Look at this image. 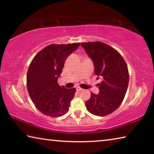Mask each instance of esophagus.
I'll use <instances>...</instances> for the list:
<instances>
[{
  "label": "esophagus",
  "instance_id": "1",
  "mask_svg": "<svg viewBox=\"0 0 154 154\" xmlns=\"http://www.w3.org/2000/svg\"><path fill=\"white\" fill-rule=\"evenodd\" d=\"M76 90H77V91H78V92H81V91L83 90L82 88H80L79 86H77V87L76 88Z\"/></svg>",
  "mask_w": 154,
  "mask_h": 154
}]
</instances>
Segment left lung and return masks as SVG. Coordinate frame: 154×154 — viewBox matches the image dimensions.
Returning <instances> with one entry per match:
<instances>
[{
    "label": "left lung",
    "instance_id": "1",
    "mask_svg": "<svg viewBox=\"0 0 154 154\" xmlns=\"http://www.w3.org/2000/svg\"><path fill=\"white\" fill-rule=\"evenodd\" d=\"M92 60L95 74L103 78L98 83V94L91 92L85 102L88 111L98 116H105L118 109L126 95L129 72L123 57L113 48L100 41L81 43Z\"/></svg>",
    "mask_w": 154,
    "mask_h": 154
}]
</instances>
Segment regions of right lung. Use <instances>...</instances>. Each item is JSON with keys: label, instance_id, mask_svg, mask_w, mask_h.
Returning <instances> with one entry per match:
<instances>
[{"label": "right lung", "instance_id": "add662e5", "mask_svg": "<svg viewBox=\"0 0 154 154\" xmlns=\"http://www.w3.org/2000/svg\"><path fill=\"white\" fill-rule=\"evenodd\" d=\"M80 43L51 44L38 52L28 67L26 85L28 94L38 111L47 116L57 118L69 111L76 92L58 83L65 60L79 48Z\"/></svg>", "mask_w": 154, "mask_h": 154}]
</instances>
